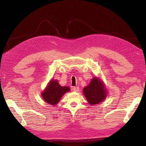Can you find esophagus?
I'll return each mask as SVG.
<instances>
[{"mask_svg":"<svg viewBox=\"0 0 146 146\" xmlns=\"http://www.w3.org/2000/svg\"><path fill=\"white\" fill-rule=\"evenodd\" d=\"M72 89L74 90V91L78 92L79 91V87H78V86H74V87H73Z\"/></svg>","mask_w":146,"mask_h":146,"instance_id":"esophagus-1","label":"esophagus"}]
</instances>
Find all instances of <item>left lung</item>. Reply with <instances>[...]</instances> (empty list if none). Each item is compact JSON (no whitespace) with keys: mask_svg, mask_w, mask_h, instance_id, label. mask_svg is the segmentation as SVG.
Listing matches in <instances>:
<instances>
[{"mask_svg":"<svg viewBox=\"0 0 146 146\" xmlns=\"http://www.w3.org/2000/svg\"><path fill=\"white\" fill-rule=\"evenodd\" d=\"M83 94L90 105L99 104L107 97V90L103 82L99 78L94 77L90 83L83 90Z\"/></svg>","mask_w":146,"mask_h":146,"instance_id":"1","label":"left lung"}]
</instances>
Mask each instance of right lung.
<instances>
[{"mask_svg":"<svg viewBox=\"0 0 146 146\" xmlns=\"http://www.w3.org/2000/svg\"><path fill=\"white\" fill-rule=\"evenodd\" d=\"M69 91L70 88L68 86H61L57 80H51L45 90L41 93V96L47 103L55 105L58 104L66 92Z\"/></svg>","mask_w":146,"mask_h":146,"instance_id":"obj_1","label":"right lung"}]
</instances>
